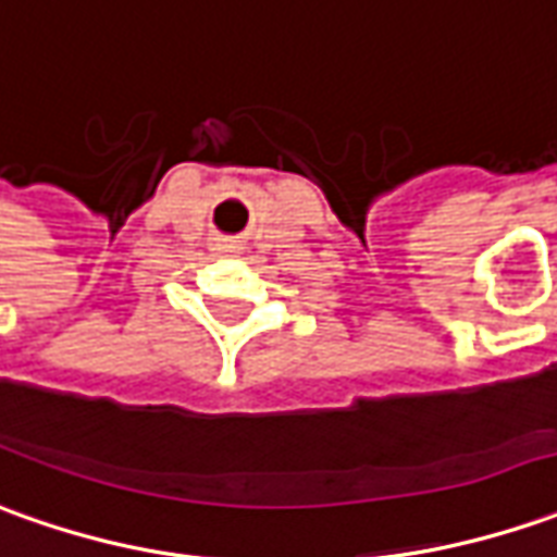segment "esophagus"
Returning a JSON list of instances; mask_svg holds the SVG:
<instances>
[{
    "label": "esophagus",
    "instance_id": "1",
    "mask_svg": "<svg viewBox=\"0 0 557 557\" xmlns=\"http://www.w3.org/2000/svg\"><path fill=\"white\" fill-rule=\"evenodd\" d=\"M215 252H219V256H231L234 247H231V244H215Z\"/></svg>",
    "mask_w": 557,
    "mask_h": 557
}]
</instances>
